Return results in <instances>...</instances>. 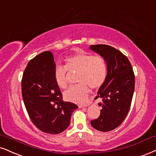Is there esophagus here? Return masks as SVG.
<instances>
[{
  "mask_svg": "<svg viewBox=\"0 0 156 156\" xmlns=\"http://www.w3.org/2000/svg\"><path fill=\"white\" fill-rule=\"evenodd\" d=\"M86 106H87V105H83V104H79V105H78V107L80 108H83V107H86Z\"/></svg>",
  "mask_w": 156,
  "mask_h": 156,
  "instance_id": "1",
  "label": "esophagus"
}]
</instances>
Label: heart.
Wrapping results in <instances>:
<instances>
[{
  "mask_svg": "<svg viewBox=\"0 0 156 156\" xmlns=\"http://www.w3.org/2000/svg\"><path fill=\"white\" fill-rule=\"evenodd\" d=\"M67 69L78 73L77 81L80 83L69 88L64 94L67 101L76 104L84 103L90 93L89 87L94 89L101 87L107 74L106 63L103 57L80 52L66 58V66L55 67L54 78L61 88H66L68 86Z\"/></svg>",
  "mask_w": 156,
  "mask_h": 156,
  "instance_id": "heart-1",
  "label": "heart"
}]
</instances>
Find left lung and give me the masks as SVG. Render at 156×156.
Returning a JSON list of instances; mask_svg holds the SVG:
<instances>
[{
    "mask_svg": "<svg viewBox=\"0 0 156 156\" xmlns=\"http://www.w3.org/2000/svg\"><path fill=\"white\" fill-rule=\"evenodd\" d=\"M89 48L103 57L107 68L105 82L95 97L102 99L98 104L102 107L101 114L90 125L98 131L109 132L121 125L129 112L135 75L128 58L119 50L106 44L90 45Z\"/></svg>",
    "mask_w": 156,
    "mask_h": 156,
    "instance_id": "8db88e82",
    "label": "left lung"
}]
</instances>
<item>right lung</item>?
Returning <instances> with one entry per match:
<instances>
[{
	"label": "right lung",
	"instance_id": "right-lung-1",
	"mask_svg": "<svg viewBox=\"0 0 156 156\" xmlns=\"http://www.w3.org/2000/svg\"><path fill=\"white\" fill-rule=\"evenodd\" d=\"M56 67L50 51L43 52L27 64L21 80L25 107L33 124L39 130L60 134L66 130L78 106L62 101L54 78Z\"/></svg>",
	"mask_w": 156,
	"mask_h": 156
}]
</instances>
